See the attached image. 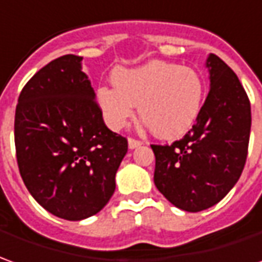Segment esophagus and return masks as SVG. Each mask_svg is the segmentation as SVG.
I'll use <instances>...</instances> for the list:
<instances>
[{"instance_id": "34e87169", "label": "esophagus", "mask_w": 262, "mask_h": 262, "mask_svg": "<svg viewBox=\"0 0 262 262\" xmlns=\"http://www.w3.org/2000/svg\"><path fill=\"white\" fill-rule=\"evenodd\" d=\"M140 145H142L140 140H138V139L135 138H129V147H130V149H135V147H138V146Z\"/></svg>"}]
</instances>
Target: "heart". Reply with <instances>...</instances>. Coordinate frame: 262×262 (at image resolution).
<instances>
[{
  "label": "heart",
  "instance_id": "1",
  "mask_svg": "<svg viewBox=\"0 0 262 262\" xmlns=\"http://www.w3.org/2000/svg\"><path fill=\"white\" fill-rule=\"evenodd\" d=\"M115 86H100L96 101L110 129L120 130L135 116L156 136L179 138L196 122L205 84L191 67L154 60L136 69H119L112 76Z\"/></svg>",
  "mask_w": 262,
  "mask_h": 262
}]
</instances>
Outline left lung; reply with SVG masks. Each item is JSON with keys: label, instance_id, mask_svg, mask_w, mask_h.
<instances>
[{"label": "left lung", "instance_id": "left-lung-1", "mask_svg": "<svg viewBox=\"0 0 262 262\" xmlns=\"http://www.w3.org/2000/svg\"><path fill=\"white\" fill-rule=\"evenodd\" d=\"M211 89L192 129L172 145H150L156 188L176 208L199 212L238 182L248 155L251 104L236 74L211 54Z\"/></svg>", "mask_w": 262, "mask_h": 262}]
</instances>
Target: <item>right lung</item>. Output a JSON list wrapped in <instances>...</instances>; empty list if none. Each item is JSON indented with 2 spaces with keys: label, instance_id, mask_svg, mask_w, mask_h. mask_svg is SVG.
<instances>
[{
  "label": "right lung",
  "instance_id": "right-lung-1",
  "mask_svg": "<svg viewBox=\"0 0 262 262\" xmlns=\"http://www.w3.org/2000/svg\"><path fill=\"white\" fill-rule=\"evenodd\" d=\"M83 57L50 61L23 87L14 140L19 173L40 205L67 221L101 211L116 189L127 139L104 124Z\"/></svg>",
  "mask_w": 262,
  "mask_h": 262
}]
</instances>
